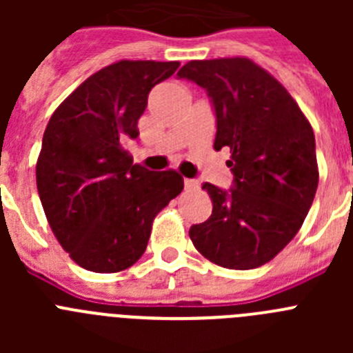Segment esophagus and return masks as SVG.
<instances>
[{"instance_id":"34e87169","label":"esophagus","mask_w":353,"mask_h":353,"mask_svg":"<svg viewBox=\"0 0 353 353\" xmlns=\"http://www.w3.org/2000/svg\"><path fill=\"white\" fill-rule=\"evenodd\" d=\"M183 185H185L187 191H192V189H198L199 182H198V180H194V179H185V180H183Z\"/></svg>"}]
</instances>
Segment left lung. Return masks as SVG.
Listing matches in <instances>:
<instances>
[{
    "instance_id": "1",
    "label": "left lung",
    "mask_w": 353,
    "mask_h": 353,
    "mask_svg": "<svg viewBox=\"0 0 353 353\" xmlns=\"http://www.w3.org/2000/svg\"><path fill=\"white\" fill-rule=\"evenodd\" d=\"M176 76L207 90L214 148L228 146L233 189L203 183L212 215L189 230L192 244L224 269L261 267L297 235L313 205L318 164L311 123L288 90L249 58L192 60Z\"/></svg>"
}]
</instances>
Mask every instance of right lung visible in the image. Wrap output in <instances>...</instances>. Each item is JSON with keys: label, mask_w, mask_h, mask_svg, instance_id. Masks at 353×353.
Segmentation results:
<instances>
[{"label": "right lung", "mask_w": 353, "mask_h": 353, "mask_svg": "<svg viewBox=\"0 0 353 353\" xmlns=\"http://www.w3.org/2000/svg\"><path fill=\"white\" fill-rule=\"evenodd\" d=\"M179 61L120 60L92 74L58 105L37 161V189L52 233L79 267L129 269L148 245L155 215L182 192L174 170L132 164L121 143L139 136L150 90Z\"/></svg>", "instance_id": "1"}]
</instances>
